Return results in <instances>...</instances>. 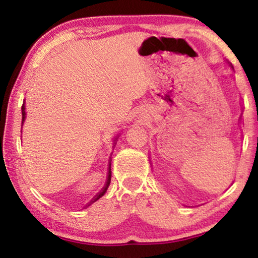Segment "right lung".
Here are the masks:
<instances>
[{
	"mask_svg": "<svg viewBox=\"0 0 258 258\" xmlns=\"http://www.w3.org/2000/svg\"><path fill=\"white\" fill-rule=\"evenodd\" d=\"M22 116H23V117H22V121H24V120H25V102H24L23 105H22ZM110 180H111V169H110V167H109V173H108L107 183H105V186H104L103 189L101 190V193L97 194V195L95 196V198H94L93 201H92L91 203H89V204H92V203H94L95 201H97V200H99L100 198H102V196L104 195V193H105V191H107L108 187H109V185H110Z\"/></svg>",
	"mask_w": 258,
	"mask_h": 258,
	"instance_id": "1",
	"label": "right lung"
}]
</instances>
